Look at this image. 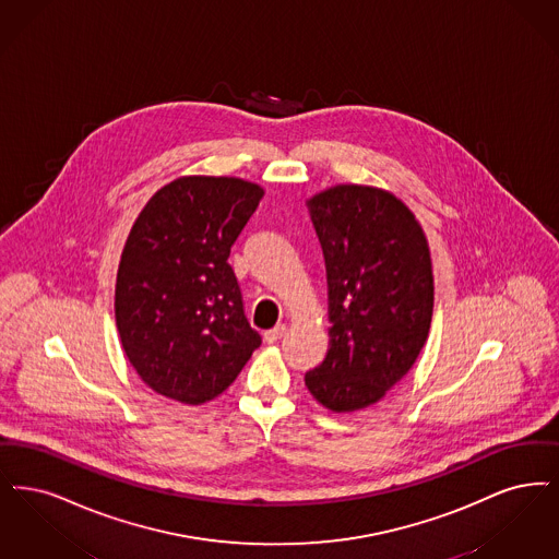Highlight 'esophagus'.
Here are the masks:
<instances>
[{"label":"esophagus","instance_id":"obj_1","mask_svg":"<svg viewBox=\"0 0 559 559\" xmlns=\"http://www.w3.org/2000/svg\"><path fill=\"white\" fill-rule=\"evenodd\" d=\"M284 334H286V325H284V323H280V325H275V328H271V330L265 332V342H267V344H273V342L284 338Z\"/></svg>","mask_w":559,"mask_h":559}]
</instances>
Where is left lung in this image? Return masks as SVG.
Listing matches in <instances>:
<instances>
[{
    "label": "left lung",
    "mask_w": 559,
    "mask_h": 559,
    "mask_svg": "<svg viewBox=\"0 0 559 559\" xmlns=\"http://www.w3.org/2000/svg\"><path fill=\"white\" fill-rule=\"evenodd\" d=\"M328 275L330 348L305 376L334 413L376 405L428 341L435 275L409 206L386 190L341 183L307 200Z\"/></svg>",
    "instance_id": "left-lung-1"
}]
</instances>
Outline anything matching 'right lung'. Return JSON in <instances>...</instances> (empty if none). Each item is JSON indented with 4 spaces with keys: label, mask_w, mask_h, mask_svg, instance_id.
<instances>
[{
    "label": "right lung",
    "mask_w": 559,
    "mask_h": 559,
    "mask_svg": "<svg viewBox=\"0 0 559 559\" xmlns=\"http://www.w3.org/2000/svg\"><path fill=\"white\" fill-rule=\"evenodd\" d=\"M263 194L238 177L186 175L135 218L115 317L129 364L154 392L183 405L209 403L259 348L227 259Z\"/></svg>",
    "instance_id": "right-lung-1"
}]
</instances>
